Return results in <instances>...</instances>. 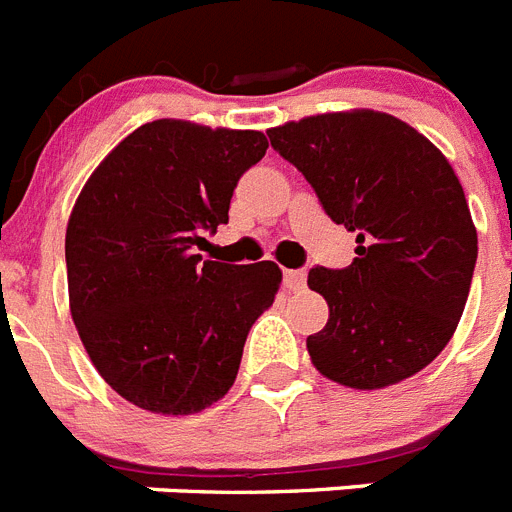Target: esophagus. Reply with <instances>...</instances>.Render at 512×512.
Returning <instances> with one entry per match:
<instances>
[{
    "instance_id": "obj_1",
    "label": "esophagus",
    "mask_w": 512,
    "mask_h": 512,
    "mask_svg": "<svg viewBox=\"0 0 512 512\" xmlns=\"http://www.w3.org/2000/svg\"><path fill=\"white\" fill-rule=\"evenodd\" d=\"M304 283H307V273L304 270H286L283 273V286H286V291L304 289Z\"/></svg>"
}]
</instances>
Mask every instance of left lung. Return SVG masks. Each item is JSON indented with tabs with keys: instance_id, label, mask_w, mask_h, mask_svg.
Wrapping results in <instances>:
<instances>
[{
	"instance_id": "1",
	"label": "left lung",
	"mask_w": 512,
	"mask_h": 512,
	"mask_svg": "<svg viewBox=\"0 0 512 512\" xmlns=\"http://www.w3.org/2000/svg\"><path fill=\"white\" fill-rule=\"evenodd\" d=\"M336 223L356 231L349 268H312L328 322L307 338L322 377L380 390L422 372L453 338L476 265V226L453 166L411 124L375 109L268 130Z\"/></svg>"
}]
</instances>
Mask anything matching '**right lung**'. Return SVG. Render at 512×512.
I'll use <instances>...</instances> for the list:
<instances>
[{"mask_svg": "<svg viewBox=\"0 0 512 512\" xmlns=\"http://www.w3.org/2000/svg\"><path fill=\"white\" fill-rule=\"evenodd\" d=\"M268 150L257 130L156 119L96 166L67 221L77 336L98 375L137 409L200 414L234 385L252 322L281 268L195 255L229 221L239 176Z\"/></svg>", "mask_w": 512, "mask_h": 512, "instance_id": "obj_1", "label": "right lung"}]
</instances>
